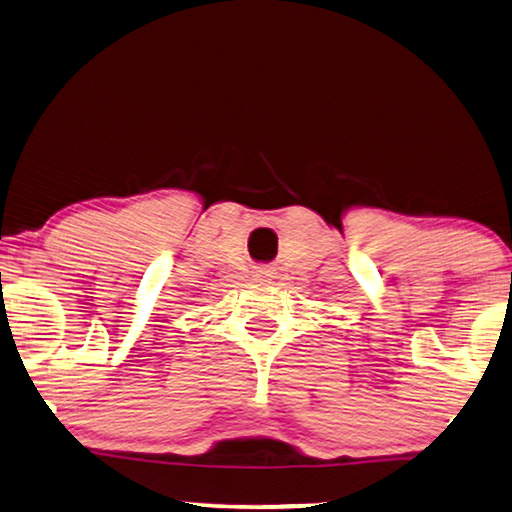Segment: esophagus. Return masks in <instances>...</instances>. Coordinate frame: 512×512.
Listing matches in <instances>:
<instances>
[{
    "label": "esophagus",
    "mask_w": 512,
    "mask_h": 512,
    "mask_svg": "<svg viewBox=\"0 0 512 512\" xmlns=\"http://www.w3.org/2000/svg\"><path fill=\"white\" fill-rule=\"evenodd\" d=\"M276 274L279 272H276L272 265H261V267H256V272H254L256 279H263V281H274Z\"/></svg>",
    "instance_id": "esophagus-1"
}]
</instances>
